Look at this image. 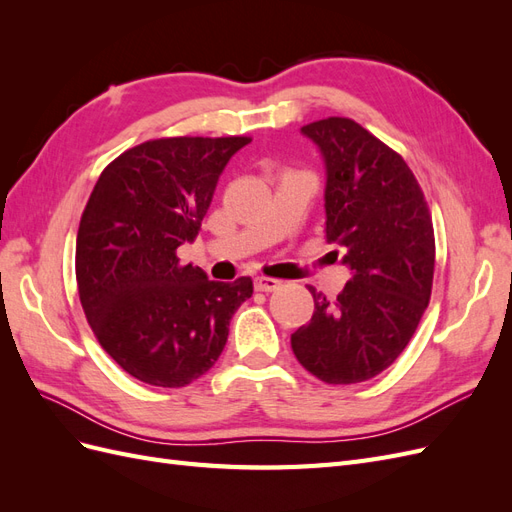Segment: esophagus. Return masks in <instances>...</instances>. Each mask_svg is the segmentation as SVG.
I'll use <instances>...</instances> for the list:
<instances>
[{"label":"esophagus","mask_w":512,"mask_h":512,"mask_svg":"<svg viewBox=\"0 0 512 512\" xmlns=\"http://www.w3.org/2000/svg\"><path fill=\"white\" fill-rule=\"evenodd\" d=\"M254 286H256V290H260V292H273V290H277V288L282 286V282H280V280H273V277L260 275V277H256V280H254Z\"/></svg>","instance_id":"34e87169"}]
</instances>
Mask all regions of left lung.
Returning <instances> with one entry per match:
<instances>
[{
    "instance_id": "1",
    "label": "left lung",
    "mask_w": 512,
    "mask_h": 512,
    "mask_svg": "<svg viewBox=\"0 0 512 512\" xmlns=\"http://www.w3.org/2000/svg\"><path fill=\"white\" fill-rule=\"evenodd\" d=\"M301 132L327 166V239L344 250L350 280L337 299L309 286L314 316L292 333V352L322 382H365L395 363L429 305L431 213L406 160L354 119L327 117Z\"/></svg>"
}]
</instances>
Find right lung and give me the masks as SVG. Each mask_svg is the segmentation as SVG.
Returning <instances> with one entry per match:
<instances>
[{
	"label": "right lung",
	"mask_w": 512,
	"mask_h": 512,
	"mask_svg": "<svg viewBox=\"0 0 512 512\" xmlns=\"http://www.w3.org/2000/svg\"><path fill=\"white\" fill-rule=\"evenodd\" d=\"M250 136H170L108 164L76 235V284L100 346L130 376L179 389L220 359L228 324L252 297L250 277L207 280L181 265L224 166Z\"/></svg>",
	"instance_id": "add662e5"
}]
</instances>
